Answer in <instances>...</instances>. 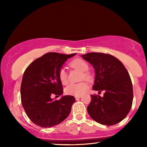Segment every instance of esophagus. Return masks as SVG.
<instances>
[{"label":"esophagus","instance_id":"1","mask_svg":"<svg viewBox=\"0 0 147 147\" xmlns=\"http://www.w3.org/2000/svg\"><path fill=\"white\" fill-rule=\"evenodd\" d=\"M82 97V96H75V98L76 99H79V98H80Z\"/></svg>","mask_w":147,"mask_h":147}]
</instances>
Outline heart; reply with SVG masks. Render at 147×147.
Instances as JSON below:
<instances>
[{
  "label": "heart",
  "instance_id": "1",
  "mask_svg": "<svg viewBox=\"0 0 147 147\" xmlns=\"http://www.w3.org/2000/svg\"><path fill=\"white\" fill-rule=\"evenodd\" d=\"M70 65L74 69H78L83 73L82 78L86 80H89L91 78V76L88 72H86L88 70L89 65L88 63L82 59H74L70 63ZM58 76L59 80L63 84H66L67 83V74L64 69H61L59 71ZM88 88V85L85 82H80L78 84H70L66 87L65 91L66 94L69 95L73 96H80L83 94L86 91Z\"/></svg>",
  "mask_w": 147,
  "mask_h": 147
}]
</instances>
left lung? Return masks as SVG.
<instances>
[{
  "label": "left lung",
  "instance_id": "1",
  "mask_svg": "<svg viewBox=\"0 0 147 147\" xmlns=\"http://www.w3.org/2000/svg\"><path fill=\"white\" fill-rule=\"evenodd\" d=\"M94 69L95 91H105L103 97L91 95L87 108L94 121L106 126L119 123L130 111L133 101V88L127 70L115 57L100 53L81 56Z\"/></svg>",
  "mask_w": 147,
  "mask_h": 147
}]
</instances>
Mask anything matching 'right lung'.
Segmentation results:
<instances>
[{"label": "right lung", "instance_id": "add662e5", "mask_svg": "<svg viewBox=\"0 0 147 147\" xmlns=\"http://www.w3.org/2000/svg\"><path fill=\"white\" fill-rule=\"evenodd\" d=\"M76 54L47 53L30 64L24 71L21 86V102L27 116L36 125L53 127L69 116L75 98L65 95L56 100L51 96L63 94L59 71L67 59Z\"/></svg>", "mask_w": 147, "mask_h": 147}]
</instances>
